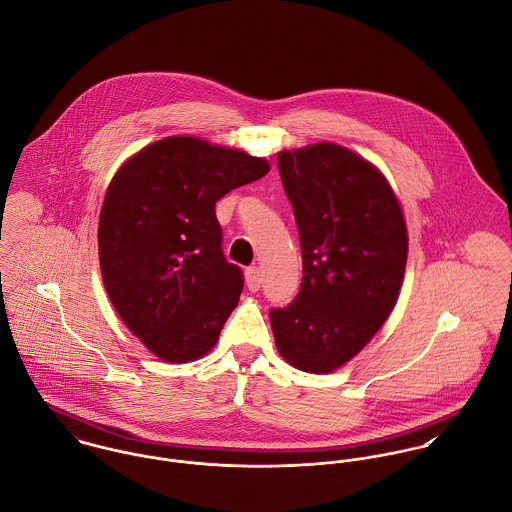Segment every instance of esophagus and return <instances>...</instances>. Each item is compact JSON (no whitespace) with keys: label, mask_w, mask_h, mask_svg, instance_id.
Returning a JSON list of instances; mask_svg holds the SVG:
<instances>
[{"label":"esophagus","mask_w":512,"mask_h":512,"mask_svg":"<svg viewBox=\"0 0 512 512\" xmlns=\"http://www.w3.org/2000/svg\"><path fill=\"white\" fill-rule=\"evenodd\" d=\"M245 283H247V289L251 293L259 291V287H261V271H259V267H249L245 271Z\"/></svg>","instance_id":"obj_1"}]
</instances>
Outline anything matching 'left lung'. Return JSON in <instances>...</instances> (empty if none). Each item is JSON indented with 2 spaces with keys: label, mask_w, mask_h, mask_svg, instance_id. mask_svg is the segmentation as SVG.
<instances>
[{
  "label": "left lung",
  "mask_w": 512,
  "mask_h": 512,
  "mask_svg": "<svg viewBox=\"0 0 512 512\" xmlns=\"http://www.w3.org/2000/svg\"><path fill=\"white\" fill-rule=\"evenodd\" d=\"M277 160L299 227L303 283L291 305L269 310L275 344L291 366L328 374L396 307L408 229L390 184L362 156L318 142Z\"/></svg>",
  "instance_id": "obj_1"
}]
</instances>
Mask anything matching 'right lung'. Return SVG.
<instances>
[{
    "label": "right lung",
    "mask_w": 512,
    "mask_h": 512,
    "mask_svg": "<svg viewBox=\"0 0 512 512\" xmlns=\"http://www.w3.org/2000/svg\"><path fill=\"white\" fill-rule=\"evenodd\" d=\"M269 170L247 152L170 136L112 178L99 219L104 289L160 360H198L217 342L243 291V271L223 255L215 202Z\"/></svg>",
    "instance_id": "add662e5"
}]
</instances>
